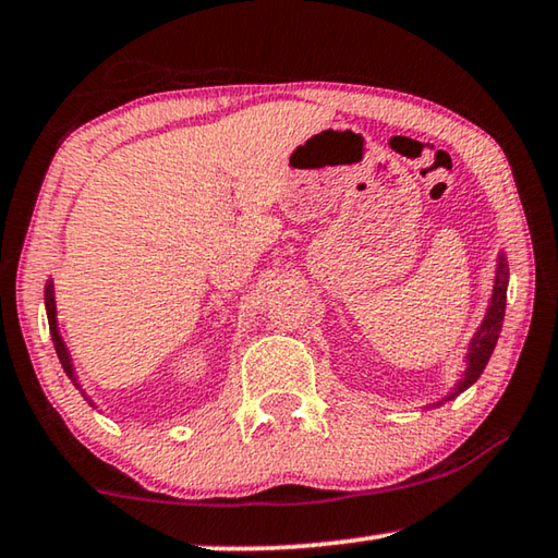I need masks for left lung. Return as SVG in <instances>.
I'll use <instances>...</instances> for the list:
<instances>
[{
	"label": "left lung",
	"instance_id": "1",
	"mask_svg": "<svg viewBox=\"0 0 558 558\" xmlns=\"http://www.w3.org/2000/svg\"><path fill=\"white\" fill-rule=\"evenodd\" d=\"M507 286H509V266H507L505 251H499L497 253V266H495V280H493V295H489L485 317H483V323L477 325L475 335L470 337L468 352H465V356H462V362H465V369H462L458 384L452 386V389L446 396H440L438 401L423 405V409H440L442 403H448V401L456 399V396H460L462 391H468L470 386L480 379V374L485 372L489 356H493L495 347H497L499 332H502L505 305H507Z\"/></svg>",
	"mask_w": 558,
	"mask_h": 558
}]
</instances>
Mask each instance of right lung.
Listing matches in <instances>:
<instances>
[{
  "mask_svg": "<svg viewBox=\"0 0 558 558\" xmlns=\"http://www.w3.org/2000/svg\"><path fill=\"white\" fill-rule=\"evenodd\" d=\"M44 305H46V317H49V329H51V342H53V349L56 354H59V362L63 366V372L69 379L73 381L75 389L81 391L83 399H86L93 409H98L96 403L90 401V396L86 393V389H83V384L78 381V374H75V366H73V356L69 352V344L63 342L61 337V327H59V310H56V288H53V280L49 278V282H46V290H44Z\"/></svg>",
  "mask_w": 558,
  "mask_h": 558,
  "instance_id": "obj_1",
  "label": "right lung"
}]
</instances>
